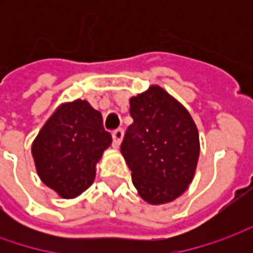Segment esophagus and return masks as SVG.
<instances>
[{"label": "esophagus", "instance_id": "1", "mask_svg": "<svg viewBox=\"0 0 253 253\" xmlns=\"http://www.w3.org/2000/svg\"><path fill=\"white\" fill-rule=\"evenodd\" d=\"M122 136H124V131H122L121 128H118V129L112 131V141H114V146H117V148H118V146L121 145Z\"/></svg>", "mask_w": 253, "mask_h": 253}]
</instances>
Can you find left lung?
Masks as SVG:
<instances>
[{
	"label": "left lung",
	"mask_w": 253,
	"mask_h": 253,
	"mask_svg": "<svg viewBox=\"0 0 253 253\" xmlns=\"http://www.w3.org/2000/svg\"><path fill=\"white\" fill-rule=\"evenodd\" d=\"M132 122L121 153L132 183L151 204L170 203L193 180L200 155L197 126L189 111L159 85L129 100Z\"/></svg>",
	"instance_id": "obj_1"
}]
</instances>
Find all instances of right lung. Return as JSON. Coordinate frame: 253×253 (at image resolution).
<instances>
[{
    "label": "right lung",
    "instance_id": "1",
    "mask_svg": "<svg viewBox=\"0 0 253 253\" xmlns=\"http://www.w3.org/2000/svg\"><path fill=\"white\" fill-rule=\"evenodd\" d=\"M111 142L101 114L88 102L62 104L32 143L36 171L60 197H77L91 186L95 165Z\"/></svg>",
    "mask_w": 253,
    "mask_h": 253
}]
</instances>
